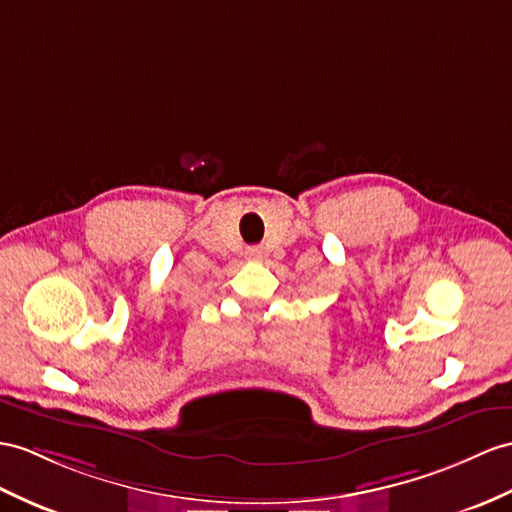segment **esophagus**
I'll list each match as a JSON object with an SVG mask.
<instances>
[{"label":"esophagus","instance_id":"esophagus-1","mask_svg":"<svg viewBox=\"0 0 512 512\" xmlns=\"http://www.w3.org/2000/svg\"><path fill=\"white\" fill-rule=\"evenodd\" d=\"M245 256H247L249 260H260V258L265 256V252H263V247L254 245V247H247V249H245Z\"/></svg>","mask_w":512,"mask_h":512}]
</instances>
